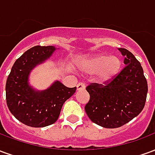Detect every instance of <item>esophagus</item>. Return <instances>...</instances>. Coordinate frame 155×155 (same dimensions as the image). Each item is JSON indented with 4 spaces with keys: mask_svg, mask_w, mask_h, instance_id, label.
<instances>
[{
    "mask_svg": "<svg viewBox=\"0 0 155 155\" xmlns=\"http://www.w3.org/2000/svg\"><path fill=\"white\" fill-rule=\"evenodd\" d=\"M76 87H77V91H83L85 89V85H84V83H79L76 85Z\"/></svg>",
    "mask_w": 155,
    "mask_h": 155,
    "instance_id": "1",
    "label": "esophagus"
}]
</instances>
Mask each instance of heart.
Listing matches in <instances>:
<instances>
[{
    "label": "heart",
    "instance_id": "obj_1",
    "mask_svg": "<svg viewBox=\"0 0 155 155\" xmlns=\"http://www.w3.org/2000/svg\"><path fill=\"white\" fill-rule=\"evenodd\" d=\"M78 67L85 74L95 73L96 80L100 83H107L113 81L120 74L122 61L115 55L96 54L81 60Z\"/></svg>",
    "mask_w": 155,
    "mask_h": 155
}]
</instances>
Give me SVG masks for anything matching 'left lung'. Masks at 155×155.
Listing matches in <instances>:
<instances>
[{"label":"left lung","instance_id":"1","mask_svg":"<svg viewBox=\"0 0 155 155\" xmlns=\"http://www.w3.org/2000/svg\"><path fill=\"white\" fill-rule=\"evenodd\" d=\"M119 51L124 56L125 67L113 81L92 83L86 87L90 101L84 110L90 120L100 126L114 129L132 120L143 110L148 84L141 64L130 51Z\"/></svg>","mask_w":155,"mask_h":155}]
</instances>
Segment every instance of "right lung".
<instances>
[{
  "label": "right lung",
  "mask_w": 155,
  "mask_h": 155,
  "mask_svg": "<svg viewBox=\"0 0 155 155\" xmlns=\"http://www.w3.org/2000/svg\"><path fill=\"white\" fill-rule=\"evenodd\" d=\"M56 49L53 45H36L29 49L13 64L5 84L9 110L25 125L41 128L54 124L65 101L76 91L60 81H54L45 91H35L29 84L31 71L51 57Z\"/></svg>",
  "instance_id": "1"
}]
</instances>
